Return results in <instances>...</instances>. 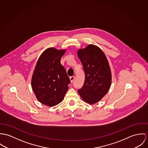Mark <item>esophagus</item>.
Returning <instances> with one entry per match:
<instances>
[{"instance_id":"esophagus-1","label":"esophagus","mask_w":148,"mask_h":148,"mask_svg":"<svg viewBox=\"0 0 148 148\" xmlns=\"http://www.w3.org/2000/svg\"><path fill=\"white\" fill-rule=\"evenodd\" d=\"M74 79H75V77H74V76H71V77H70V79L71 82H73L74 80Z\"/></svg>"}]
</instances>
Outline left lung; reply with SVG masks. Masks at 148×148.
Masks as SVG:
<instances>
[{
  "label": "left lung",
  "mask_w": 148,
  "mask_h": 148,
  "mask_svg": "<svg viewBox=\"0 0 148 148\" xmlns=\"http://www.w3.org/2000/svg\"><path fill=\"white\" fill-rule=\"evenodd\" d=\"M78 56L85 74L78 93L86 102L95 103L107 94L111 86V73L107 59L103 51L94 45L79 50Z\"/></svg>",
  "instance_id": "8db88e82"
}]
</instances>
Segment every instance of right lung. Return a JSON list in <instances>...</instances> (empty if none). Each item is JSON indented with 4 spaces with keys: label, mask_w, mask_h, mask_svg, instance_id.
Masks as SVG:
<instances>
[{
    "label": "right lung",
    "mask_w": 148,
    "mask_h": 148,
    "mask_svg": "<svg viewBox=\"0 0 148 148\" xmlns=\"http://www.w3.org/2000/svg\"><path fill=\"white\" fill-rule=\"evenodd\" d=\"M65 50H45L37 62L32 78V87L38 100L53 107L62 101L70 83L60 61Z\"/></svg>",
    "instance_id": "add662e5"
}]
</instances>
